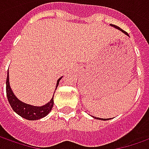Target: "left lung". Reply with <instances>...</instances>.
I'll list each match as a JSON object with an SVG mask.
<instances>
[{
  "label": "left lung",
  "instance_id": "obj_1",
  "mask_svg": "<svg viewBox=\"0 0 149 149\" xmlns=\"http://www.w3.org/2000/svg\"><path fill=\"white\" fill-rule=\"evenodd\" d=\"M111 26H114V27H116V28H118V30H121V31H123V33H125V34H126V35H127V36H129L127 31H123V30H122V29H121V28H120V27H118V26L113 25V24H112ZM95 118H96V117H95ZM97 118V119H101V120H109V119H105V118Z\"/></svg>",
  "mask_w": 149,
  "mask_h": 149
}]
</instances>
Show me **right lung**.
Here are the masks:
<instances>
[{"label":"right lung","mask_w":149,"mask_h":149,"mask_svg":"<svg viewBox=\"0 0 149 149\" xmlns=\"http://www.w3.org/2000/svg\"><path fill=\"white\" fill-rule=\"evenodd\" d=\"M61 78H60L57 83V89L59 81ZM6 95L7 98L9 100V103L11 105V107L13 109L15 113H17L18 115L21 116L22 118H25L27 120H38L42 118H44L51 111V109H53V97L51 99L49 103L40 106H32L30 104H25L23 102H22L21 100H19L14 96V92L11 90L10 86V82H9V72L7 74V79H6ZM54 96V95H53Z\"/></svg>","instance_id":"right-lung-1"}]
</instances>
